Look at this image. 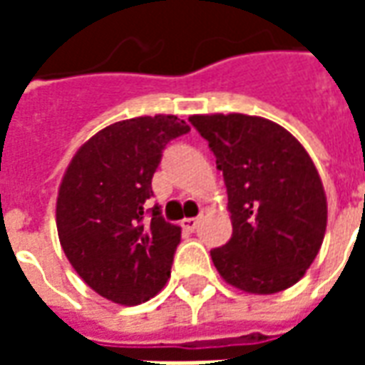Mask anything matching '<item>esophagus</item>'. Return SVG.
I'll list each match as a JSON object with an SVG mask.
<instances>
[{
	"instance_id": "1",
	"label": "esophagus",
	"mask_w": 365,
	"mask_h": 365,
	"mask_svg": "<svg viewBox=\"0 0 365 365\" xmlns=\"http://www.w3.org/2000/svg\"><path fill=\"white\" fill-rule=\"evenodd\" d=\"M182 227L185 230H195L199 227V219H183Z\"/></svg>"
}]
</instances>
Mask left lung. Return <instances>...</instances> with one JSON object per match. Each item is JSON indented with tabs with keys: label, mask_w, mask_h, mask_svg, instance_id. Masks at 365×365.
<instances>
[{
	"label": "left lung",
	"mask_w": 365,
	"mask_h": 365,
	"mask_svg": "<svg viewBox=\"0 0 365 365\" xmlns=\"http://www.w3.org/2000/svg\"><path fill=\"white\" fill-rule=\"evenodd\" d=\"M229 193L232 237L211 250L232 287L272 295L295 285L321 250L327 195L313 160L289 130L242 113L191 115Z\"/></svg>",
	"instance_id": "obj_1"
}]
</instances>
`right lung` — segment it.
<instances>
[{"label": "right lung", "mask_w": 365, "mask_h": 365, "mask_svg": "<svg viewBox=\"0 0 365 365\" xmlns=\"http://www.w3.org/2000/svg\"><path fill=\"white\" fill-rule=\"evenodd\" d=\"M190 125L175 115L119 120L83 143L68 164L56 229L83 282L119 305H140L170 277L182 229L146 209L162 150Z\"/></svg>", "instance_id": "right-lung-1"}]
</instances>
